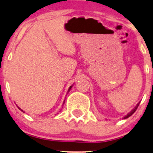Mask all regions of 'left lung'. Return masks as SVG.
I'll return each instance as SVG.
<instances>
[{"mask_svg": "<svg viewBox=\"0 0 153 153\" xmlns=\"http://www.w3.org/2000/svg\"><path fill=\"white\" fill-rule=\"evenodd\" d=\"M139 104H140V102L139 103H138V104H137V105L136 106H135V108H134V109H132V110H131V112H129V113H128L127 114V115H126V116H125L124 117V119H126V118H129V116H131V115H132V114H133L134 113V112H135V111H136V109H137V108H138V106H139Z\"/></svg>", "mask_w": 153, "mask_h": 153, "instance_id": "left-lung-1", "label": "left lung"}]
</instances>
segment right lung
<instances>
[{
  "instance_id": "add662e5",
  "label": "right lung",
  "mask_w": 153,
  "mask_h": 153,
  "mask_svg": "<svg viewBox=\"0 0 153 153\" xmlns=\"http://www.w3.org/2000/svg\"><path fill=\"white\" fill-rule=\"evenodd\" d=\"M71 88H72V86H70V87H69V90H68V92H69V90H70V89H71ZM18 108H19V107H18ZM19 109H20V108H19ZM21 111H23V110H22V109H21Z\"/></svg>"
}]
</instances>
